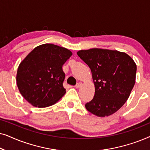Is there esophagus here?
Returning a JSON list of instances; mask_svg holds the SVG:
<instances>
[{"label":"esophagus","mask_w":150,"mask_h":150,"mask_svg":"<svg viewBox=\"0 0 150 150\" xmlns=\"http://www.w3.org/2000/svg\"><path fill=\"white\" fill-rule=\"evenodd\" d=\"M81 85H82V83H78L76 85H75V87L76 88V89H79V88H80L81 87Z\"/></svg>","instance_id":"34e87169"}]
</instances>
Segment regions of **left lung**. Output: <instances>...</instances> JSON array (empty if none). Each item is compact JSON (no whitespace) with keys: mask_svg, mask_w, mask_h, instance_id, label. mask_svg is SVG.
<instances>
[{"mask_svg":"<svg viewBox=\"0 0 150 150\" xmlns=\"http://www.w3.org/2000/svg\"><path fill=\"white\" fill-rule=\"evenodd\" d=\"M77 54L91 69L95 85L87 110L98 117L115 113L126 103L135 84L134 60L126 53L107 49L79 50Z\"/></svg>","mask_w":150,"mask_h":150,"instance_id":"8db88e82","label":"left lung"}]
</instances>
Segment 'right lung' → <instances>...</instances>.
Here are the masks:
<instances>
[{"instance_id": "1", "label": "right lung", "mask_w": 150, "mask_h": 150, "mask_svg": "<svg viewBox=\"0 0 150 150\" xmlns=\"http://www.w3.org/2000/svg\"><path fill=\"white\" fill-rule=\"evenodd\" d=\"M72 55L68 49L51 44L35 48L20 63L16 83L26 101L33 106H52L65 93L63 65Z\"/></svg>"}]
</instances>
